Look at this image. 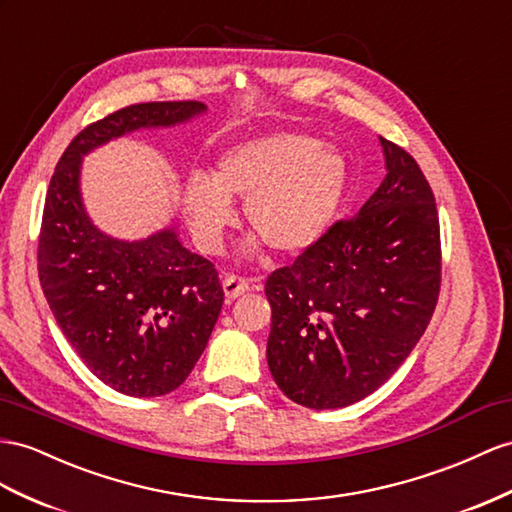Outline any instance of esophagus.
I'll list each match as a JSON object with an SVG mask.
<instances>
[{
	"instance_id": "34e87169",
	"label": "esophagus",
	"mask_w": 512,
	"mask_h": 512,
	"mask_svg": "<svg viewBox=\"0 0 512 512\" xmlns=\"http://www.w3.org/2000/svg\"><path fill=\"white\" fill-rule=\"evenodd\" d=\"M222 287H225V296L229 300H235L251 290V283H248L244 277H235V274H231V277H227L225 283H222Z\"/></svg>"
}]
</instances>
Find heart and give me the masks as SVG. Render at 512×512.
Returning a JSON list of instances; mask_svg holds the SVG:
<instances>
[{"mask_svg":"<svg viewBox=\"0 0 512 512\" xmlns=\"http://www.w3.org/2000/svg\"><path fill=\"white\" fill-rule=\"evenodd\" d=\"M346 183V157L335 147L311 134L277 131L227 149L212 179L194 175L183 190V209L209 253L233 225L231 201H242L248 227L272 251L300 255L331 229Z\"/></svg>","mask_w":512,"mask_h":512,"instance_id":"b5f03b06","label":"heart"}]
</instances>
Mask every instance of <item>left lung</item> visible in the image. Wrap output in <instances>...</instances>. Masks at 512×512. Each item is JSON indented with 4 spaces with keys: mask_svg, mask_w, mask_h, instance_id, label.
I'll return each mask as SVG.
<instances>
[{
    "mask_svg": "<svg viewBox=\"0 0 512 512\" xmlns=\"http://www.w3.org/2000/svg\"><path fill=\"white\" fill-rule=\"evenodd\" d=\"M387 175L357 216L266 281L274 383L309 409L370 396L424 335L441 290L435 194L422 168L381 138Z\"/></svg>",
    "mask_w": 512,
    "mask_h": 512,
    "instance_id": "left-lung-1",
    "label": "left lung"
}]
</instances>
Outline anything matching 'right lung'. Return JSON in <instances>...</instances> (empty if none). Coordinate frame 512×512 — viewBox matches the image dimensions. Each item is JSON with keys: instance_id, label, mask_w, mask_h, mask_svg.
I'll return each mask as SVG.
<instances>
[{"instance_id": "add662e5", "label": "right lung", "mask_w": 512, "mask_h": 512, "mask_svg": "<svg viewBox=\"0 0 512 512\" xmlns=\"http://www.w3.org/2000/svg\"><path fill=\"white\" fill-rule=\"evenodd\" d=\"M201 101H151L90 123L51 175L38 279L73 350L99 381L136 398L177 389L199 361L222 309L209 259L190 253L173 229L121 242L88 220L80 196L82 155L140 127H168L201 114Z\"/></svg>"}]
</instances>
